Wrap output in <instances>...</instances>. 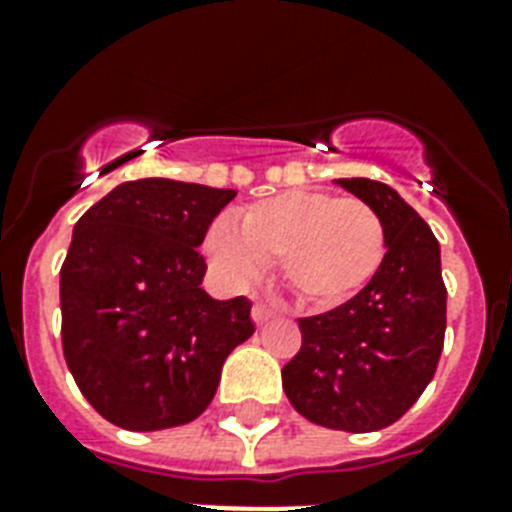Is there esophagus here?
Segmentation results:
<instances>
[{
	"label": "esophagus",
	"mask_w": 512,
	"mask_h": 512,
	"mask_svg": "<svg viewBox=\"0 0 512 512\" xmlns=\"http://www.w3.org/2000/svg\"><path fill=\"white\" fill-rule=\"evenodd\" d=\"M276 316V311H273L271 305L265 303H255V308H252V319H255L257 327H263V324H268V321Z\"/></svg>",
	"instance_id": "esophagus-1"
}]
</instances>
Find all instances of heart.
<instances>
[{
    "mask_svg": "<svg viewBox=\"0 0 512 512\" xmlns=\"http://www.w3.org/2000/svg\"><path fill=\"white\" fill-rule=\"evenodd\" d=\"M207 255L231 281H249L263 263H279L281 279L300 300L335 308L380 273L385 225L369 204L321 191H287L249 204L231 223L209 228Z\"/></svg>",
    "mask_w": 512,
    "mask_h": 512,
    "instance_id": "1",
    "label": "heart"
}]
</instances>
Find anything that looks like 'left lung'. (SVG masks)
Listing matches in <instances>:
<instances>
[{"label":"left lung","instance_id":"left-lung-1","mask_svg":"<svg viewBox=\"0 0 512 512\" xmlns=\"http://www.w3.org/2000/svg\"><path fill=\"white\" fill-rule=\"evenodd\" d=\"M385 225L380 273L335 311L300 319L303 348L281 385L305 420L345 433L393 425L422 396L444 350L446 287L430 225L390 185L340 177Z\"/></svg>","mask_w":512,"mask_h":512}]
</instances>
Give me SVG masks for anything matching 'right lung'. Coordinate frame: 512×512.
<instances>
[{
	"label": "right lung",
	"instance_id": "right-lung-1",
	"mask_svg": "<svg viewBox=\"0 0 512 512\" xmlns=\"http://www.w3.org/2000/svg\"><path fill=\"white\" fill-rule=\"evenodd\" d=\"M231 188L143 177L74 225L60 268L63 353L92 409L124 430L196 420L228 353L252 337L247 297L201 289L204 233Z\"/></svg>",
	"mask_w": 512,
	"mask_h": 512
}]
</instances>
